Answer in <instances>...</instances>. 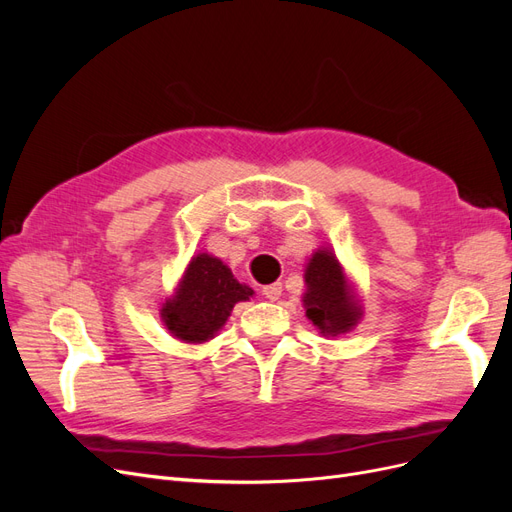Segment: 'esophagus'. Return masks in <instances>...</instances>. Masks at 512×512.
I'll list each match as a JSON object with an SVG mask.
<instances>
[{
  "mask_svg": "<svg viewBox=\"0 0 512 512\" xmlns=\"http://www.w3.org/2000/svg\"><path fill=\"white\" fill-rule=\"evenodd\" d=\"M262 294H265V297H267L269 301H277V299L282 297V284H280V282L269 284V286L262 288Z\"/></svg>",
  "mask_w": 512,
  "mask_h": 512,
  "instance_id": "34e87169",
  "label": "esophagus"
}]
</instances>
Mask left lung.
<instances>
[{"instance_id":"left-lung-1","label":"left lung","mask_w":512,"mask_h":512,"mask_svg":"<svg viewBox=\"0 0 512 512\" xmlns=\"http://www.w3.org/2000/svg\"><path fill=\"white\" fill-rule=\"evenodd\" d=\"M305 316L322 335H342L356 327L363 312L331 250H318L305 267Z\"/></svg>"}]
</instances>
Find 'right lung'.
Masks as SVG:
<instances>
[{
  "instance_id": "1",
  "label": "right lung",
  "mask_w": 512,
  "mask_h": 512,
  "mask_svg": "<svg viewBox=\"0 0 512 512\" xmlns=\"http://www.w3.org/2000/svg\"><path fill=\"white\" fill-rule=\"evenodd\" d=\"M254 290L239 284L220 258L198 254L190 260L175 294L162 303L164 327L185 344H203L218 333L239 301Z\"/></svg>"
}]
</instances>
